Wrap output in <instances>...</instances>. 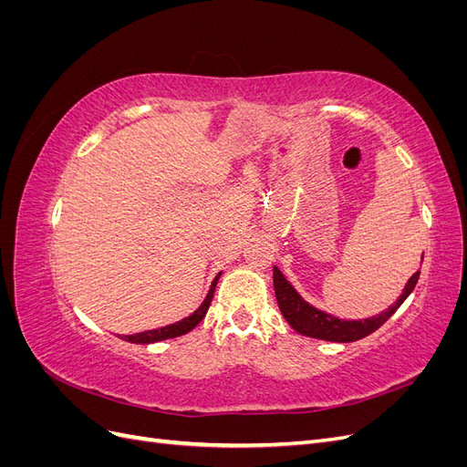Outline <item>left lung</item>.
<instances>
[{"label": "left lung", "instance_id": "obj_1", "mask_svg": "<svg viewBox=\"0 0 467 467\" xmlns=\"http://www.w3.org/2000/svg\"><path fill=\"white\" fill-rule=\"evenodd\" d=\"M422 261V259H420ZM419 280V271L407 280V285L401 292V296L395 300L393 306H389L386 312L378 316L366 317V319H338L323 309L314 307L309 302H306L290 282L278 271V266L273 268V282H275V294L276 302L282 316L288 321L294 331H298L304 337L321 338V341L331 343H352L358 338L368 337L376 329H379L395 312L398 307L407 300V296L413 292Z\"/></svg>", "mask_w": 467, "mask_h": 467}]
</instances>
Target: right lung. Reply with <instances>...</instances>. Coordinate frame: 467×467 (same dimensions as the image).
Returning a JSON list of instances; mask_svg holds the SVG:
<instances>
[{"label": "right lung", "mask_w": 467, "mask_h": 467, "mask_svg": "<svg viewBox=\"0 0 467 467\" xmlns=\"http://www.w3.org/2000/svg\"><path fill=\"white\" fill-rule=\"evenodd\" d=\"M220 276H222V273H218L216 278L212 280V285H210V290H208V294H206V298L202 300V304L199 306V309H194V312H192L189 317L181 319V321H175V323H171V325H165V327H160V329L142 331V333H136V335H122V337L119 335V337L122 338V341H129V343H134V345H151V343L167 341V338H175V337H181V335H185V333L192 331V329L196 327V325H199V323L204 319V316H206V312H208V306H210L212 298H214V290H216V285H218Z\"/></svg>", "instance_id": "1"}]
</instances>
